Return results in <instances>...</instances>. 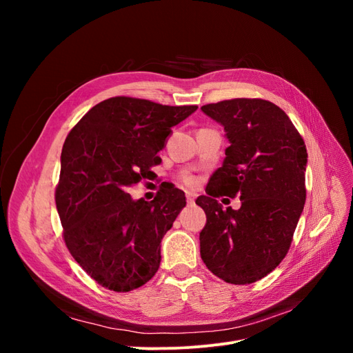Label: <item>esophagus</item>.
<instances>
[{
    "instance_id": "esophagus-1",
    "label": "esophagus",
    "mask_w": 353,
    "mask_h": 353,
    "mask_svg": "<svg viewBox=\"0 0 353 353\" xmlns=\"http://www.w3.org/2000/svg\"><path fill=\"white\" fill-rule=\"evenodd\" d=\"M194 200H196V194L190 193V191H188V193H187V203H188V205H193Z\"/></svg>"
}]
</instances>
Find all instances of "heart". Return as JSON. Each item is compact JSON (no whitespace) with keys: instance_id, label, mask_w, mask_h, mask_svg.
Wrapping results in <instances>:
<instances>
[{"instance_id":"heart-1","label":"heart","mask_w":353,"mask_h":353,"mask_svg":"<svg viewBox=\"0 0 353 353\" xmlns=\"http://www.w3.org/2000/svg\"><path fill=\"white\" fill-rule=\"evenodd\" d=\"M185 183H187L188 185H193V184H194V179H193V178H187Z\"/></svg>"}]
</instances>
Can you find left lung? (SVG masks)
Here are the masks:
<instances>
[{
	"mask_svg": "<svg viewBox=\"0 0 353 353\" xmlns=\"http://www.w3.org/2000/svg\"><path fill=\"white\" fill-rule=\"evenodd\" d=\"M230 147L196 203L206 213L200 254L208 270L231 284H250L280 265L290 249L305 200L306 145L288 116L271 101L234 99L206 104ZM241 196L239 211L216 197Z\"/></svg>",
	"mask_w": 353,
	"mask_h": 353,
	"instance_id": "left-lung-1",
	"label": "left lung"
}]
</instances>
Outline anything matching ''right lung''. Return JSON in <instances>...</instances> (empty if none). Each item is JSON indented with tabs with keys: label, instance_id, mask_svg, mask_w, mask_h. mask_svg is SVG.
<instances>
[{
	"label": "right lung",
	"instance_id": "right-lung-1",
	"mask_svg": "<svg viewBox=\"0 0 353 353\" xmlns=\"http://www.w3.org/2000/svg\"><path fill=\"white\" fill-rule=\"evenodd\" d=\"M197 105L112 97L85 114L61 150L56 206L73 259L100 285L131 292L153 279L160 241L185 206L183 190L160 188L152 201L126 191L162 162L170 128Z\"/></svg>",
	"mask_w": 353,
	"mask_h": 353
}]
</instances>
